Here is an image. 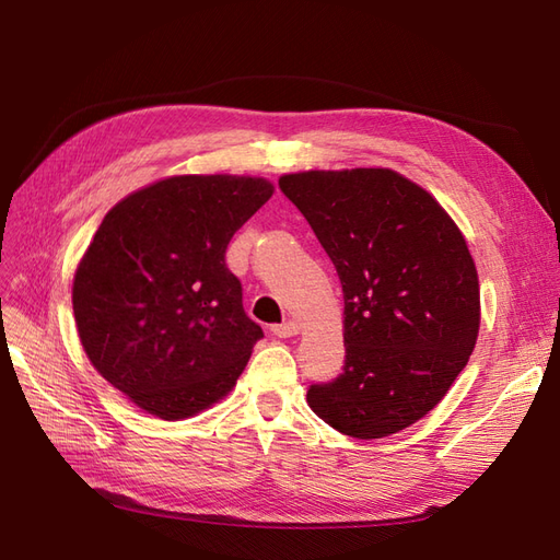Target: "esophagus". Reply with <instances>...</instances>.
Listing matches in <instances>:
<instances>
[{
	"label": "esophagus",
	"instance_id": "34e87169",
	"mask_svg": "<svg viewBox=\"0 0 560 560\" xmlns=\"http://www.w3.org/2000/svg\"><path fill=\"white\" fill-rule=\"evenodd\" d=\"M273 334H276L278 338H290V336L299 334V322L287 319V322H282V325H276V327H273Z\"/></svg>",
	"mask_w": 560,
	"mask_h": 560
}]
</instances>
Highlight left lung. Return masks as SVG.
<instances>
[{
	"label": "left lung",
	"instance_id": "obj_1",
	"mask_svg": "<svg viewBox=\"0 0 560 560\" xmlns=\"http://www.w3.org/2000/svg\"><path fill=\"white\" fill-rule=\"evenodd\" d=\"M343 287L346 364L308 406L354 439L413 425L444 399L479 336V278L460 229L387 167L280 177Z\"/></svg>",
	"mask_w": 560,
	"mask_h": 560
}]
</instances>
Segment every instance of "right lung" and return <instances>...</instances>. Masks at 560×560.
Returning a JSON list of instances; mask_svg holds the SVG:
<instances>
[{"mask_svg": "<svg viewBox=\"0 0 560 560\" xmlns=\"http://www.w3.org/2000/svg\"><path fill=\"white\" fill-rule=\"evenodd\" d=\"M270 196L261 177H167L116 202L95 231L72 287L79 338L142 411L189 418L243 374L264 331L224 257Z\"/></svg>", "mask_w": 560, "mask_h": 560, "instance_id": "right-lung-1", "label": "right lung"}]
</instances>
